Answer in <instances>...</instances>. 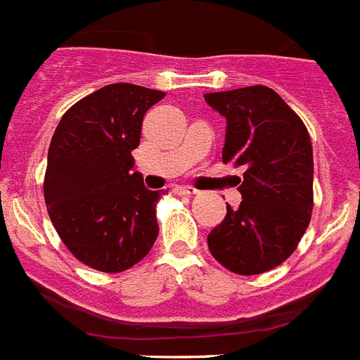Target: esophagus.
Here are the masks:
<instances>
[{
	"label": "esophagus",
	"instance_id": "1",
	"mask_svg": "<svg viewBox=\"0 0 360 360\" xmlns=\"http://www.w3.org/2000/svg\"><path fill=\"white\" fill-rule=\"evenodd\" d=\"M180 193H182V195H187V197H193V195H197L198 191L191 186H184V187H180Z\"/></svg>",
	"mask_w": 360,
	"mask_h": 360
}]
</instances>
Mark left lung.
<instances>
[{
  "instance_id": "1",
  "label": "left lung",
  "mask_w": 360,
  "mask_h": 360,
  "mask_svg": "<svg viewBox=\"0 0 360 360\" xmlns=\"http://www.w3.org/2000/svg\"><path fill=\"white\" fill-rule=\"evenodd\" d=\"M226 117L222 162L246 169L237 210L207 236L222 266L240 276L281 265L298 246L313 212V147L304 121L266 86L206 94Z\"/></svg>"
}]
</instances>
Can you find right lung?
Returning <instances> with one entry per match:
<instances>
[{
  "instance_id": "obj_1",
  "label": "right lung",
  "mask_w": 360,
  "mask_h": 360,
  "mask_svg": "<svg viewBox=\"0 0 360 360\" xmlns=\"http://www.w3.org/2000/svg\"><path fill=\"white\" fill-rule=\"evenodd\" d=\"M165 97L143 86L108 84L71 106L53 134L44 197L68 250L101 272H123L143 259L158 237L162 191L134 171L141 121Z\"/></svg>"
}]
</instances>
